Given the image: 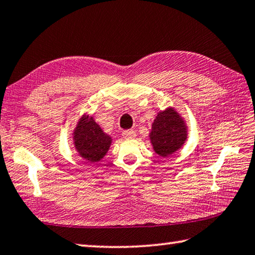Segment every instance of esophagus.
<instances>
[{"label":"esophagus","mask_w":255,"mask_h":255,"mask_svg":"<svg viewBox=\"0 0 255 255\" xmlns=\"http://www.w3.org/2000/svg\"><path fill=\"white\" fill-rule=\"evenodd\" d=\"M123 136L125 138H127V139H132V138L136 137V132L133 130H125L123 132Z\"/></svg>","instance_id":"1"}]
</instances>
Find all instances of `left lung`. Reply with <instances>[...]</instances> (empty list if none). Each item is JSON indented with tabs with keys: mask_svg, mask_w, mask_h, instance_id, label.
<instances>
[{
	"mask_svg": "<svg viewBox=\"0 0 255 255\" xmlns=\"http://www.w3.org/2000/svg\"><path fill=\"white\" fill-rule=\"evenodd\" d=\"M188 127L174 107L160 110L151 124L149 140L152 149L160 157H169L186 142Z\"/></svg>",
	"mask_w": 255,
	"mask_h": 255,
	"instance_id": "1",
	"label": "left lung"
}]
</instances>
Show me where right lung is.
Returning a JSON list of instances; mask_svg holds the SVG:
<instances>
[{
	"label": "right lung",
	"instance_id": "right-lung-1",
	"mask_svg": "<svg viewBox=\"0 0 255 255\" xmlns=\"http://www.w3.org/2000/svg\"><path fill=\"white\" fill-rule=\"evenodd\" d=\"M71 137L78 155L91 164L103 159L113 142L112 137L96 123L94 116L87 113L78 120Z\"/></svg>",
	"mask_w": 255,
	"mask_h": 255
}]
</instances>
